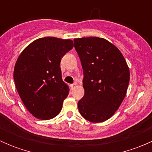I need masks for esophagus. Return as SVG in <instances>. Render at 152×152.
I'll return each mask as SVG.
<instances>
[{"label":"esophagus","mask_w":152,"mask_h":152,"mask_svg":"<svg viewBox=\"0 0 152 152\" xmlns=\"http://www.w3.org/2000/svg\"><path fill=\"white\" fill-rule=\"evenodd\" d=\"M76 83H74V84H73V85H70V87H71L72 90H73V89L75 88V87H76Z\"/></svg>","instance_id":"esophagus-1"}]
</instances>
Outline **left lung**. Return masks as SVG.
<instances>
[{
    "mask_svg": "<svg viewBox=\"0 0 152 152\" xmlns=\"http://www.w3.org/2000/svg\"><path fill=\"white\" fill-rule=\"evenodd\" d=\"M83 69L85 95L78 102L80 114L99 123L115 114L126 94L129 70L120 50L107 39H73Z\"/></svg>",
    "mask_w": 152,
    "mask_h": 152,
    "instance_id": "1",
    "label": "left lung"
}]
</instances>
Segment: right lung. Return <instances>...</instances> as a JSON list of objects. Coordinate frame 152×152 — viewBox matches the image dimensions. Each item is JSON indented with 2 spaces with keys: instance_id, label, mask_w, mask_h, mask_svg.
<instances>
[{
  "instance_id": "right-lung-1",
  "label": "right lung",
  "mask_w": 152,
  "mask_h": 152,
  "mask_svg": "<svg viewBox=\"0 0 152 152\" xmlns=\"http://www.w3.org/2000/svg\"><path fill=\"white\" fill-rule=\"evenodd\" d=\"M73 48L70 39L47 37L29 44L18 57L14 70L15 86L34 117L49 120L60 113L69 87L62 80L59 65Z\"/></svg>"
}]
</instances>
